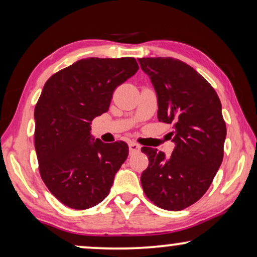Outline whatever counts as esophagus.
<instances>
[{
	"label": "esophagus",
	"mask_w": 257,
	"mask_h": 257,
	"mask_svg": "<svg viewBox=\"0 0 257 257\" xmlns=\"http://www.w3.org/2000/svg\"><path fill=\"white\" fill-rule=\"evenodd\" d=\"M128 150H130V154H133V153H137L140 151V145L138 144L135 143V142H130L128 143Z\"/></svg>",
	"instance_id": "esophagus-1"
}]
</instances>
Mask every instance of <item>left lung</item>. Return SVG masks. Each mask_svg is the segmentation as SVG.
I'll use <instances>...</instances> for the list:
<instances>
[{
	"label": "left lung",
	"instance_id": "left-lung-1",
	"mask_svg": "<svg viewBox=\"0 0 257 257\" xmlns=\"http://www.w3.org/2000/svg\"><path fill=\"white\" fill-rule=\"evenodd\" d=\"M158 98V119L173 124L172 156L143 147L149 167L142 186L154 205L181 210L207 192L223 159L226 122L212 85L192 66L172 57L138 58Z\"/></svg>",
	"mask_w": 257,
	"mask_h": 257
}]
</instances>
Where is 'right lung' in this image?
<instances>
[{
  "mask_svg": "<svg viewBox=\"0 0 257 257\" xmlns=\"http://www.w3.org/2000/svg\"><path fill=\"white\" fill-rule=\"evenodd\" d=\"M138 69L132 57H90L44 84L34 112L35 150L42 180L63 205L87 209L110 193L128 146L94 140L91 121L107 112L115 87Z\"/></svg>",
  "mask_w": 257,
  "mask_h": 257,
  "instance_id": "right-lung-1",
  "label": "right lung"
}]
</instances>
